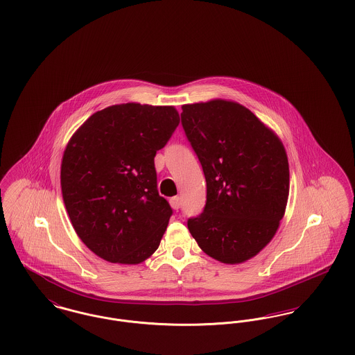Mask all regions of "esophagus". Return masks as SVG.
Segmentation results:
<instances>
[{
  "mask_svg": "<svg viewBox=\"0 0 355 355\" xmlns=\"http://www.w3.org/2000/svg\"><path fill=\"white\" fill-rule=\"evenodd\" d=\"M181 203H182V201H181V198H180V197H173V198L170 200V205H171V207H173V209H175V210H178V209L181 207Z\"/></svg>",
  "mask_w": 355,
  "mask_h": 355,
  "instance_id": "1",
  "label": "esophagus"
}]
</instances>
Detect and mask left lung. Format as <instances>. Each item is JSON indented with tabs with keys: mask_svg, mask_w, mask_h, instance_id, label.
I'll use <instances>...</instances> for the list:
<instances>
[{
	"mask_svg": "<svg viewBox=\"0 0 355 355\" xmlns=\"http://www.w3.org/2000/svg\"><path fill=\"white\" fill-rule=\"evenodd\" d=\"M181 122L206 180V205L187 220L189 232L207 255L241 263L270 242L285 214V148L236 102L184 105Z\"/></svg>",
	"mask_w": 355,
	"mask_h": 355,
	"instance_id": "1",
	"label": "left lung"
}]
</instances>
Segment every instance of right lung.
<instances>
[{
	"instance_id": "add662e5",
	"label": "right lung",
	"mask_w": 355,
	"mask_h": 355,
	"mask_svg": "<svg viewBox=\"0 0 355 355\" xmlns=\"http://www.w3.org/2000/svg\"><path fill=\"white\" fill-rule=\"evenodd\" d=\"M180 123L173 106L122 103L94 113L69 141L62 198L85 245L105 261L139 263L159 246L173 209L154 157Z\"/></svg>"
}]
</instances>
